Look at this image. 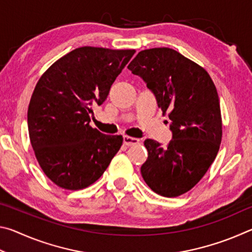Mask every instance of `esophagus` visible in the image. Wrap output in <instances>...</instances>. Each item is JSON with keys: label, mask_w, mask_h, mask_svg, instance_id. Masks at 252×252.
<instances>
[{"label": "esophagus", "mask_w": 252, "mask_h": 252, "mask_svg": "<svg viewBox=\"0 0 252 252\" xmlns=\"http://www.w3.org/2000/svg\"><path fill=\"white\" fill-rule=\"evenodd\" d=\"M123 143H125L126 146H127V147L135 146V144L140 143V140L136 139V138H132V136L125 135V136H123Z\"/></svg>", "instance_id": "1"}]
</instances>
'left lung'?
<instances>
[{
	"label": "left lung",
	"mask_w": 252,
	"mask_h": 252,
	"mask_svg": "<svg viewBox=\"0 0 252 252\" xmlns=\"http://www.w3.org/2000/svg\"><path fill=\"white\" fill-rule=\"evenodd\" d=\"M127 69L144 80L171 121L167 147L144 141L142 178L156 193L179 197L201 180L219 151L222 120L216 85L202 66L170 48L140 51Z\"/></svg>",
	"instance_id": "8db88e82"
}]
</instances>
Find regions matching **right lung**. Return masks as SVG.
<instances>
[{
    "label": "right lung",
    "instance_id": "add662e5",
    "mask_svg": "<svg viewBox=\"0 0 252 252\" xmlns=\"http://www.w3.org/2000/svg\"><path fill=\"white\" fill-rule=\"evenodd\" d=\"M134 52L82 46L37 81L28 110L30 141L45 176L62 189L91 186L120 150L122 136L93 129L90 113L103 103Z\"/></svg>",
    "mask_w": 252,
    "mask_h": 252
}]
</instances>
